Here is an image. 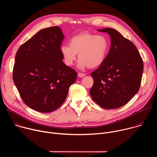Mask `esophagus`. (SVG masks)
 I'll use <instances>...</instances> for the list:
<instances>
[{
	"label": "esophagus",
	"instance_id": "34e87169",
	"mask_svg": "<svg viewBox=\"0 0 157 157\" xmlns=\"http://www.w3.org/2000/svg\"><path fill=\"white\" fill-rule=\"evenodd\" d=\"M78 77H79V78H83L84 76H86V75H85V74H84V73H79L78 74Z\"/></svg>",
	"mask_w": 157,
	"mask_h": 157
}]
</instances>
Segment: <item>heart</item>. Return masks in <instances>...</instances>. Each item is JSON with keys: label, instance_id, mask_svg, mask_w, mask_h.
<instances>
[{"label": "heart", "instance_id": "heart-1", "mask_svg": "<svg viewBox=\"0 0 157 157\" xmlns=\"http://www.w3.org/2000/svg\"><path fill=\"white\" fill-rule=\"evenodd\" d=\"M69 43L70 45L63 44L60 47L64 63L67 66L73 64L77 54L79 59L78 66L81 69L86 67L97 68L106 58L109 41L102 35H96L89 32H84L71 37Z\"/></svg>", "mask_w": 157, "mask_h": 157}]
</instances>
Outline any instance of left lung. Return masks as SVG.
Here are the masks:
<instances>
[{"label":"left lung","mask_w":157,"mask_h":157,"mask_svg":"<svg viewBox=\"0 0 157 157\" xmlns=\"http://www.w3.org/2000/svg\"><path fill=\"white\" fill-rule=\"evenodd\" d=\"M111 38L109 52L101 65L91 76L94 79L90 94L101 107L117 109L139 91L144 64L133 43L114 29L98 30Z\"/></svg>","instance_id":"1"}]
</instances>
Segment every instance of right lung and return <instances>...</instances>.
I'll list each match as a JSON object with an SVG mask.
<instances>
[{"label":"right lung","mask_w":157,"mask_h":157,"mask_svg":"<svg viewBox=\"0 0 157 157\" xmlns=\"http://www.w3.org/2000/svg\"><path fill=\"white\" fill-rule=\"evenodd\" d=\"M64 38L59 27L42 29L22 44L15 56L14 83L25 104L40 113L60 107L77 78L75 70L62 61Z\"/></svg>","instance_id":"add662e5"}]
</instances>
